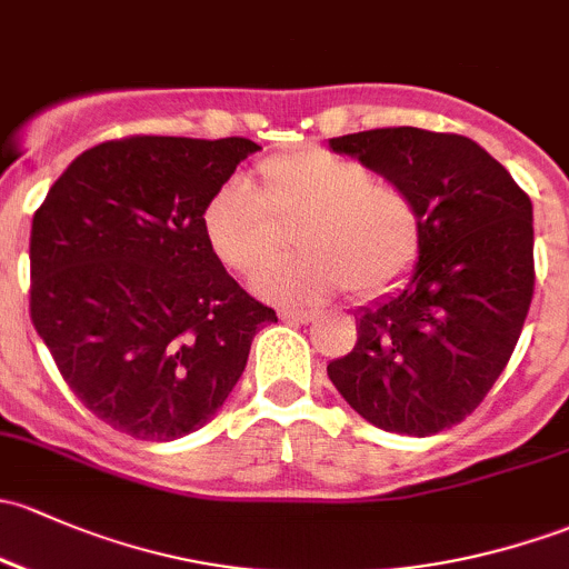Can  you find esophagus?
Listing matches in <instances>:
<instances>
[{
    "instance_id": "obj_1",
    "label": "esophagus",
    "mask_w": 569,
    "mask_h": 569,
    "mask_svg": "<svg viewBox=\"0 0 569 569\" xmlns=\"http://www.w3.org/2000/svg\"><path fill=\"white\" fill-rule=\"evenodd\" d=\"M278 316L283 321H291V325H308L313 319V310H297V308H280Z\"/></svg>"
}]
</instances>
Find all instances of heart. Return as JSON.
Masks as SVG:
<instances>
[{"instance_id": "obj_1", "label": "heart", "mask_w": 569, "mask_h": 569, "mask_svg": "<svg viewBox=\"0 0 569 569\" xmlns=\"http://www.w3.org/2000/svg\"><path fill=\"white\" fill-rule=\"evenodd\" d=\"M259 196L223 182L201 209V234L214 259L253 274L283 248L280 226L297 223L302 250L256 278L269 300L316 302L346 289L370 300L398 286L420 253V214L398 184L373 179L360 160L300 149L259 166Z\"/></svg>"}]
</instances>
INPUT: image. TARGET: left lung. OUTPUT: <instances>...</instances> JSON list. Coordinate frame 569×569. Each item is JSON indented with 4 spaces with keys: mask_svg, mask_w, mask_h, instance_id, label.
I'll return each instance as SVG.
<instances>
[{
    "mask_svg": "<svg viewBox=\"0 0 569 569\" xmlns=\"http://www.w3.org/2000/svg\"><path fill=\"white\" fill-rule=\"evenodd\" d=\"M330 149L409 193L420 253L400 289L357 310L355 349L327 376L370 426L439 433L480 406L521 338L535 291L531 201L466 136L376 128Z\"/></svg>",
    "mask_w": 569,
    "mask_h": 569,
    "instance_id": "obj_1",
    "label": "left lung"
}]
</instances>
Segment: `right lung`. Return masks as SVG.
<instances>
[{"mask_svg": "<svg viewBox=\"0 0 569 569\" xmlns=\"http://www.w3.org/2000/svg\"><path fill=\"white\" fill-rule=\"evenodd\" d=\"M250 139L133 136L81 152L32 218V325L94 417L141 441L204 428L278 321L201 234Z\"/></svg>", "mask_w": 569, "mask_h": 569, "instance_id": "right-lung-1", "label": "right lung"}]
</instances>
